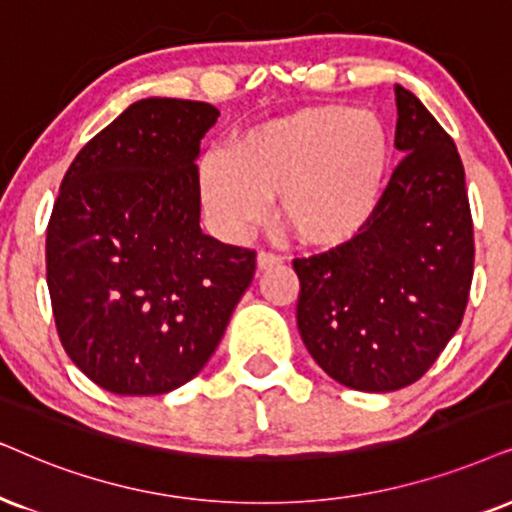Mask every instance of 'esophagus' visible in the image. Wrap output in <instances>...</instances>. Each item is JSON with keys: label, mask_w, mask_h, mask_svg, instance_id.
<instances>
[{"label": "esophagus", "mask_w": 512, "mask_h": 512, "mask_svg": "<svg viewBox=\"0 0 512 512\" xmlns=\"http://www.w3.org/2000/svg\"><path fill=\"white\" fill-rule=\"evenodd\" d=\"M276 264H281V257L274 255V252H269V250L257 252V269H271V267H276Z\"/></svg>", "instance_id": "esophagus-1"}]
</instances>
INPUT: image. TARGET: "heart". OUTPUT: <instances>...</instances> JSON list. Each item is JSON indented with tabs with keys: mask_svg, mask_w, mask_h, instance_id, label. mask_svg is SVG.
I'll use <instances>...</instances> for the list:
<instances>
[{
	"mask_svg": "<svg viewBox=\"0 0 512 512\" xmlns=\"http://www.w3.org/2000/svg\"><path fill=\"white\" fill-rule=\"evenodd\" d=\"M392 132L364 108L312 106L241 134L229 155L200 163L205 208L226 231L257 224L267 198L297 241L314 248L349 243L371 224L392 170Z\"/></svg>",
	"mask_w": 512,
	"mask_h": 512,
	"instance_id": "1",
	"label": "heart"
}]
</instances>
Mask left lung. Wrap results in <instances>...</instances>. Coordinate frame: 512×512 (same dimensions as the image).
Here are the masks:
<instances>
[{"instance_id": "8db88e82", "label": "left lung", "mask_w": 512, "mask_h": 512, "mask_svg": "<svg viewBox=\"0 0 512 512\" xmlns=\"http://www.w3.org/2000/svg\"><path fill=\"white\" fill-rule=\"evenodd\" d=\"M394 146L406 153L357 238L293 260L297 328L340 385L394 392L435 364L463 321L475 241L454 139L409 89L394 87Z\"/></svg>"}]
</instances>
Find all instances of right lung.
<instances>
[{"instance_id":"add662e5","label":"right lung","mask_w":512,"mask_h":512,"mask_svg":"<svg viewBox=\"0 0 512 512\" xmlns=\"http://www.w3.org/2000/svg\"><path fill=\"white\" fill-rule=\"evenodd\" d=\"M219 111L141 99L70 163L47 226L56 331L73 364L122 397L203 371L255 276V250L200 229V139Z\"/></svg>"}]
</instances>
